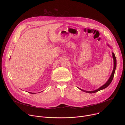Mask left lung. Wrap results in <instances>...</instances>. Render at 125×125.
I'll use <instances>...</instances> for the list:
<instances>
[{"label": "left lung", "mask_w": 125, "mask_h": 125, "mask_svg": "<svg viewBox=\"0 0 125 125\" xmlns=\"http://www.w3.org/2000/svg\"><path fill=\"white\" fill-rule=\"evenodd\" d=\"M107 46H108L109 47H110V48H111V47L108 44H107ZM112 57H113V62H114V67H113V71L111 73V75L110 76V77H109V79L108 80V81L106 82V83L103 84V85H102L101 86H100V87H99L98 88H97V90H95L94 91H84V90H82V89L80 88H79V89H80V90H81L83 92H85L86 93H89V94H93V93H96L99 91H101V90H103V89L106 88L111 83L113 79V77H114V74H115V70H116V65H117V61H116V57H115V54L114 53L112 52Z\"/></svg>", "instance_id": "1"}]
</instances>
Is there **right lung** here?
Wrapping results in <instances>:
<instances>
[{
    "mask_svg": "<svg viewBox=\"0 0 125 125\" xmlns=\"http://www.w3.org/2000/svg\"><path fill=\"white\" fill-rule=\"evenodd\" d=\"M30 93V94H36V93Z\"/></svg>",
    "mask_w": 125,
    "mask_h": 125,
    "instance_id": "right-lung-1",
    "label": "right lung"
}]
</instances>
